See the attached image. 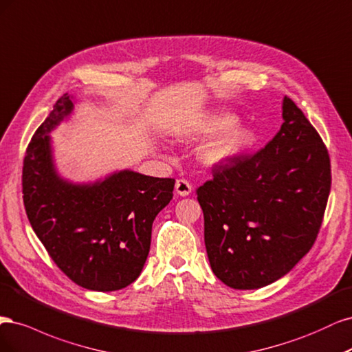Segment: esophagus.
Masks as SVG:
<instances>
[{"label":"esophagus","instance_id":"1","mask_svg":"<svg viewBox=\"0 0 352 352\" xmlns=\"http://www.w3.org/2000/svg\"><path fill=\"white\" fill-rule=\"evenodd\" d=\"M191 184L188 183L187 179H177V183H175V192L178 196H183V197H186V196H188L190 192H191Z\"/></svg>","mask_w":352,"mask_h":352}]
</instances>
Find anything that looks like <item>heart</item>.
Here are the masks:
<instances>
[{
  "label": "heart",
  "instance_id": "heart-1",
  "mask_svg": "<svg viewBox=\"0 0 352 352\" xmlns=\"http://www.w3.org/2000/svg\"><path fill=\"white\" fill-rule=\"evenodd\" d=\"M235 124L236 117L230 112H222V114L212 116L206 120L203 124V131L209 134H222L203 149V162L210 166L230 164L254 146L257 140L256 131L250 127L235 126Z\"/></svg>",
  "mask_w": 352,
  "mask_h": 352
}]
</instances>
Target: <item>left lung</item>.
Segmentation results:
<instances>
[{
    "label": "left lung",
    "instance_id": "obj_1",
    "mask_svg": "<svg viewBox=\"0 0 352 352\" xmlns=\"http://www.w3.org/2000/svg\"><path fill=\"white\" fill-rule=\"evenodd\" d=\"M283 122L263 149L213 168L197 188L213 274L234 289L285 276L310 252L331 192V160L302 111L285 96Z\"/></svg>",
    "mask_w": 352,
    "mask_h": 352
}]
</instances>
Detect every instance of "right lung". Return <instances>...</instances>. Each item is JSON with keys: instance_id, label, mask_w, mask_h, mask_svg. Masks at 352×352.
Segmentation results:
<instances>
[{"instance_id": "add662e5", "label": "right lung", "mask_w": 352, "mask_h": 352, "mask_svg": "<svg viewBox=\"0 0 352 352\" xmlns=\"http://www.w3.org/2000/svg\"><path fill=\"white\" fill-rule=\"evenodd\" d=\"M63 95L33 134L23 161L29 222L64 274L86 289L108 292L139 278L149 254L152 223L173 199L174 178L124 169L90 184L56 173L50 133L73 112Z\"/></svg>"}]
</instances>
